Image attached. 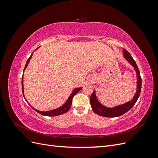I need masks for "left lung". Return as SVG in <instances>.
<instances>
[{"label": "left lung", "instance_id": "1", "mask_svg": "<svg viewBox=\"0 0 158 158\" xmlns=\"http://www.w3.org/2000/svg\"><path fill=\"white\" fill-rule=\"evenodd\" d=\"M123 56L133 66L136 74V93L134 95L132 99L125 103L118 105L113 107H109L104 106L102 103H100L96 97L95 90L90 96V104L92 106V110L95 113H96L100 116L105 117H117L125 114L136 103L137 100L140 96L141 86H142V79L140 77V71L138 70V66L136 65V62L134 60L131 54L125 49H123Z\"/></svg>", "mask_w": 158, "mask_h": 158}]
</instances>
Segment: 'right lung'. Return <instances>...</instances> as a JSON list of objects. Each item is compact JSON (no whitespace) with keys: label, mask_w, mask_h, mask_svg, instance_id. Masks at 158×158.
Here are the masks:
<instances>
[{"label":"right lung","mask_w":158,"mask_h":158,"mask_svg":"<svg viewBox=\"0 0 158 158\" xmlns=\"http://www.w3.org/2000/svg\"><path fill=\"white\" fill-rule=\"evenodd\" d=\"M39 47H38V48H39ZM38 48H37L35 51H36ZM33 52H32L31 53V56L29 57V59H27V62H26V66H25V67H24V69H23V72H24V70H26V67L27 66V64H29V63H30V59H31V57H32V55H33ZM23 76H22V92H23V98H24V99H26V101L27 102V100H26V99L25 98V96H24V91H23ZM82 87H80V88H74L73 90V92H72V93L70 94V95L69 96V98H68V99H67V100H66V102L63 105V106H61L60 107H58V108H56V109H52V110H50V111H39V110H37V109H35L34 107H33L30 104V103H28V102H27V103L30 105V106L35 110V111H37V113H39L40 114H42V115H44V116H48V117H53V116H57V115H60V114H64V113H66L70 109V106H71V105H72V100H73V97L74 96V95L77 94L79 91L82 89Z\"/></svg>","instance_id":"right-lung-1"}]
</instances>
